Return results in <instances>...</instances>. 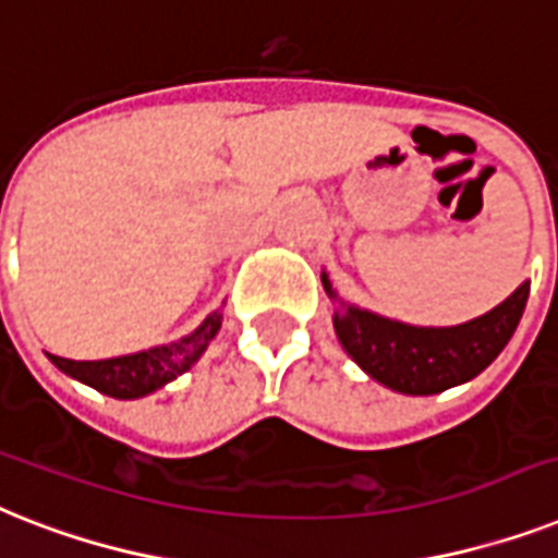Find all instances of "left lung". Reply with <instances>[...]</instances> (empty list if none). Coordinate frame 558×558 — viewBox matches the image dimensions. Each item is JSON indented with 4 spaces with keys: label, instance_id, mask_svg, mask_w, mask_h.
<instances>
[{
    "label": "left lung",
    "instance_id": "8db88e82",
    "mask_svg": "<svg viewBox=\"0 0 558 558\" xmlns=\"http://www.w3.org/2000/svg\"><path fill=\"white\" fill-rule=\"evenodd\" d=\"M320 283L338 306L332 324L347 355L373 381L401 396H436L473 381L513 338L530 294V283L524 280L499 306L468 324L412 326L347 303L332 289L326 271H320Z\"/></svg>",
    "mask_w": 558,
    "mask_h": 558
}]
</instances>
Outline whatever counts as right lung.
<instances>
[{"instance_id": "1", "label": "right lung", "mask_w": 558, "mask_h": 558, "mask_svg": "<svg viewBox=\"0 0 558 558\" xmlns=\"http://www.w3.org/2000/svg\"><path fill=\"white\" fill-rule=\"evenodd\" d=\"M223 324V312L215 310L203 320L194 332H189L180 341L162 343L154 350L134 352V355L106 357V361H71V357L48 355L51 364L59 373H65L68 378H74L80 384H88L102 396L120 398V401H131V398L151 396L154 389H162L171 384L177 375L189 373L206 347L211 343Z\"/></svg>"}]
</instances>
